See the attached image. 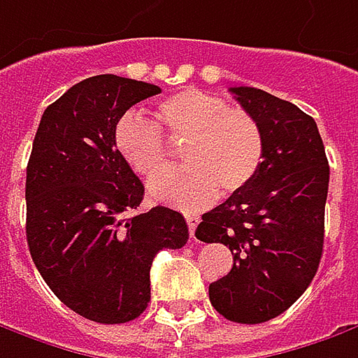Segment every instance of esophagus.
<instances>
[{"label":"esophagus","mask_w":358,"mask_h":358,"mask_svg":"<svg viewBox=\"0 0 358 358\" xmlns=\"http://www.w3.org/2000/svg\"><path fill=\"white\" fill-rule=\"evenodd\" d=\"M186 218V224H188V230H190V236H194V230L198 222H200V216H196V214H186L184 216Z\"/></svg>","instance_id":"esophagus-1"}]
</instances>
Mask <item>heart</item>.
Masks as SVG:
<instances>
[{"instance_id":"obj_1","label":"heart","mask_w":358,"mask_h":358,"mask_svg":"<svg viewBox=\"0 0 358 358\" xmlns=\"http://www.w3.org/2000/svg\"><path fill=\"white\" fill-rule=\"evenodd\" d=\"M156 125L138 112L117 117L112 142L120 158L142 178H152L165 163L164 135L184 143L182 171L150 182V196L184 210L210 204L218 190L238 194L252 184L264 160V136L242 108H230L220 96L182 90L156 106ZM162 131L164 135L159 134Z\"/></svg>"}]
</instances>
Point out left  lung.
I'll return each instance as SVG.
<instances>
[{
	"instance_id": "left-lung-1",
	"label": "left lung",
	"mask_w": 358,
	"mask_h": 358,
	"mask_svg": "<svg viewBox=\"0 0 358 358\" xmlns=\"http://www.w3.org/2000/svg\"><path fill=\"white\" fill-rule=\"evenodd\" d=\"M264 136L260 172L202 214L196 238L230 248L232 271L208 287L228 320L258 324L282 315L315 278L324 242L329 160L317 122L257 87H230Z\"/></svg>"
}]
</instances>
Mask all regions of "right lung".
Masks as SVG:
<instances>
[{
  "label": "right lung",
  "instance_id": "1",
  "mask_svg": "<svg viewBox=\"0 0 358 358\" xmlns=\"http://www.w3.org/2000/svg\"><path fill=\"white\" fill-rule=\"evenodd\" d=\"M160 87L114 73L71 86L45 108L25 178V234L41 278L73 313L101 324L138 319L150 303V266L182 248L176 210L138 212L144 184L114 148L117 117Z\"/></svg>",
  "mask_w": 358,
  "mask_h": 358
}]
</instances>
